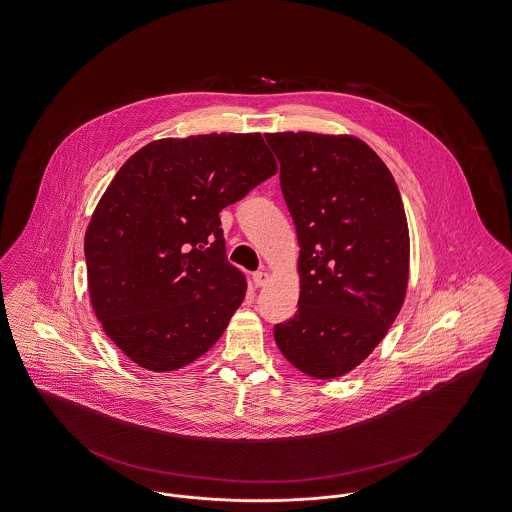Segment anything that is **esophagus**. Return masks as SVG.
Masks as SVG:
<instances>
[{
    "label": "esophagus",
    "instance_id": "34e87169",
    "mask_svg": "<svg viewBox=\"0 0 512 512\" xmlns=\"http://www.w3.org/2000/svg\"><path fill=\"white\" fill-rule=\"evenodd\" d=\"M268 279H270V273L268 272H256L252 275V281H254V285H256V287L266 285V283H268Z\"/></svg>",
    "mask_w": 512,
    "mask_h": 512
}]
</instances>
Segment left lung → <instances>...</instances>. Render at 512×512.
<instances>
[{
    "label": "left lung",
    "instance_id": "8db88e82",
    "mask_svg": "<svg viewBox=\"0 0 512 512\" xmlns=\"http://www.w3.org/2000/svg\"><path fill=\"white\" fill-rule=\"evenodd\" d=\"M299 239V310L275 324L285 359L314 378L361 365L406 299L409 231L400 190L353 136L266 134Z\"/></svg>",
    "mask_w": 512,
    "mask_h": 512
}]
</instances>
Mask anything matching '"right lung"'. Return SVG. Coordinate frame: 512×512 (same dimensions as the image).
I'll return each instance as SVG.
<instances>
[{"label":"right lung","mask_w":512,"mask_h":512,"mask_svg":"<svg viewBox=\"0 0 512 512\" xmlns=\"http://www.w3.org/2000/svg\"><path fill=\"white\" fill-rule=\"evenodd\" d=\"M277 172L260 134L165 137L112 178L87 233L91 305L143 369L176 371L221 338L246 293L219 211Z\"/></svg>","instance_id":"add662e5"}]
</instances>
